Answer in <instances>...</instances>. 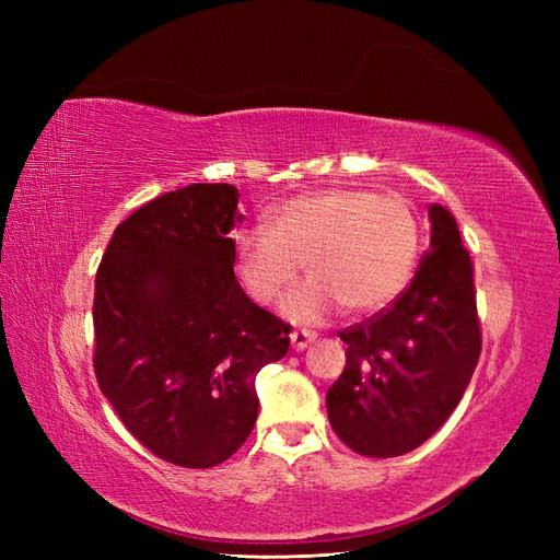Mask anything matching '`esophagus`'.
I'll return each instance as SVG.
<instances>
[{
	"mask_svg": "<svg viewBox=\"0 0 560 560\" xmlns=\"http://www.w3.org/2000/svg\"><path fill=\"white\" fill-rule=\"evenodd\" d=\"M290 341H292V348L296 352L299 350H306L315 341V334H311V331H292L290 334Z\"/></svg>",
	"mask_w": 560,
	"mask_h": 560,
	"instance_id": "1",
	"label": "esophagus"
}]
</instances>
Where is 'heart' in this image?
I'll return each instance as SVG.
<instances>
[{
	"label": "heart",
	"instance_id": "obj_1",
	"mask_svg": "<svg viewBox=\"0 0 560 560\" xmlns=\"http://www.w3.org/2000/svg\"><path fill=\"white\" fill-rule=\"evenodd\" d=\"M420 224L399 196L354 186L299 194L235 235V276L257 303H273L301 261L311 276L282 301L296 325H319L346 306L376 313L409 284L420 257Z\"/></svg>",
	"mask_w": 560,
	"mask_h": 560
}]
</instances>
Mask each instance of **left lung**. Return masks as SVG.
<instances>
[{"label": "left lung", "mask_w": 560, "mask_h": 560, "mask_svg": "<svg viewBox=\"0 0 560 560\" xmlns=\"http://www.w3.org/2000/svg\"><path fill=\"white\" fill-rule=\"evenodd\" d=\"M430 249L393 306L341 331L346 369L327 393L334 432L354 453L404 455L444 425L481 352L471 259L455 217L432 202Z\"/></svg>", "instance_id": "1"}]
</instances>
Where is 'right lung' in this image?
<instances>
[{
  "label": "right lung",
  "instance_id": "obj_1",
  "mask_svg": "<svg viewBox=\"0 0 560 560\" xmlns=\"http://www.w3.org/2000/svg\"><path fill=\"white\" fill-rule=\"evenodd\" d=\"M231 184H191L118 224L95 276V378L142 446L208 469L243 446L254 378L290 350V325L235 278Z\"/></svg>",
  "mask_w": 560,
  "mask_h": 560
}]
</instances>
